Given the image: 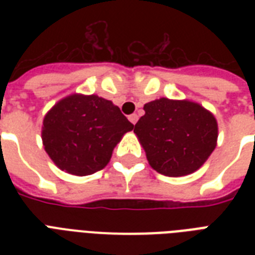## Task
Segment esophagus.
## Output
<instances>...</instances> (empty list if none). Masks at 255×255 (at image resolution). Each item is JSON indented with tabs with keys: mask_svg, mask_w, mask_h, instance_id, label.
Instances as JSON below:
<instances>
[{
	"mask_svg": "<svg viewBox=\"0 0 255 255\" xmlns=\"http://www.w3.org/2000/svg\"><path fill=\"white\" fill-rule=\"evenodd\" d=\"M128 119H129V122H131V123L135 126L136 122H137V119H139V116L136 115V114H132V115L128 116Z\"/></svg>",
	"mask_w": 255,
	"mask_h": 255,
	"instance_id": "obj_1",
	"label": "esophagus"
}]
</instances>
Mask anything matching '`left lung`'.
<instances>
[{"label":"left lung","instance_id":"obj_1","mask_svg":"<svg viewBox=\"0 0 255 255\" xmlns=\"http://www.w3.org/2000/svg\"><path fill=\"white\" fill-rule=\"evenodd\" d=\"M144 111L133 132L159 173L169 177L193 173L217 145V120L198 103L160 98L144 104Z\"/></svg>","mask_w":255,"mask_h":255}]
</instances>
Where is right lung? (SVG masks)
Segmentation results:
<instances>
[{"label": "right lung", "instance_id": "right-lung-1", "mask_svg": "<svg viewBox=\"0 0 255 255\" xmlns=\"http://www.w3.org/2000/svg\"><path fill=\"white\" fill-rule=\"evenodd\" d=\"M132 129L133 124L111 100L73 94L46 114L42 141L59 169L87 176L107 165L116 144Z\"/></svg>", "mask_w": 255, "mask_h": 255}]
</instances>
